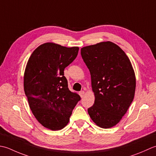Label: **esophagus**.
<instances>
[{
    "mask_svg": "<svg viewBox=\"0 0 156 156\" xmlns=\"http://www.w3.org/2000/svg\"><path fill=\"white\" fill-rule=\"evenodd\" d=\"M79 96H81V98H83V96H84V94H85V91H79Z\"/></svg>",
    "mask_w": 156,
    "mask_h": 156,
    "instance_id": "1",
    "label": "esophagus"
}]
</instances>
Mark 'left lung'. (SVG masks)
I'll use <instances>...</instances> for the list:
<instances>
[{"label":"left lung","mask_w":156,"mask_h":156,"mask_svg":"<svg viewBox=\"0 0 156 156\" xmlns=\"http://www.w3.org/2000/svg\"><path fill=\"white\" fill-rule=\"evenodd\" d=\"M81 55L90 70L95 96L89 115L97 126L111 128L120 121L135 96L131 62L118 45L109 41L83 47Z\"/></svg>","instance_id":"8db88e82"}]
</instances>
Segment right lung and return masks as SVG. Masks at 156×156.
I'll use <instances>...</instances> for the list:
<instances>
[{
    "instance_id": "obj_1",
    "label": "right lung",
    "mask_w": 156,
    "mask_h": 156,
    "mask_svg": "<svg viewBox=\"0 0 156 156\" xmlns=\"http://www.w3.org/2000/svg\"><path fill=\"white\" fill-rule=\"evenodd\" d=\"M79 47L44 43L31 54L25 69L23 85L30 109L43 126L58 131L67 125L81 100L69 90L64 70L76 58Z\"/></svg>"
}]
</instances>
